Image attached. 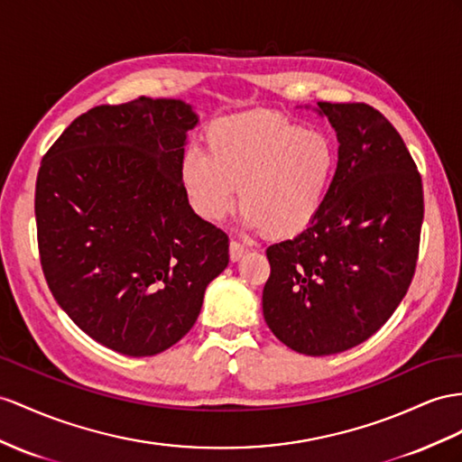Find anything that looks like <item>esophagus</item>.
<instances>
[{"label":"esophagus","mask_w":462,"mask_h":462,"mask_svg":"<svg viewBox=\"0 0 462 462\" xmlns=\"http://www.w3.org/2000/svg\"><path fill=\"white\" fill-rule=\"evenodd\" d=\"M245 254H247V247H245L244 244L236 242V240L230 242V259H232V262H240V259H242Z\"/></svg>","instance_id":"34e87169"}]
</instances>
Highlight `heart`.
<instances>
[{
	"label": "heart",
	"instance_id": "heart-1",
	"mask_svg": "<svg viewBox=\"0 0 462 462\" xmlns=\"http://www.w3.org/2000/svg\"><path fill=\"white\" fill-rule=\"evenodd\" d=\"M207 153L187 150L180 181L189 207L218 222L238 203L247 228L271 240L309 230L322 215L337 175V146L322 130L279 113L255 111L215 121Z\"/></svg>",
	"mask_w": 462,
	"mask_h": 462
}]
</instances>
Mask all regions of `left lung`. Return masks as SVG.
<instances>
[{"instance_id": "8db88e82", "label": "left lung", "mask_w": 462, "mask_h": 462, "mask_svg": "<svg viewBox=\"0 0 462 462\" xmlns=\"http://www.w3.org/2000/svg\"><path fill=\"white\" fill-rule=\"evenodd\" d=\"M337 134V175L322 215L267 247L263 318L287 347L347 351L381 329L416 271L423 189L404 140L365 103H318Z\"/></svg>"}]
</instances>
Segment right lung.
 Listing matches in <instances>:
<instances>
[{
    "mask_svg": "<svg viewBox=\"0 0 462 462\" xmlns=\"http://www.w3.org/2000/svg\"><path fill=\"white\" fill-rule=\"evenodd\" d=\"M197 123L181 99L99 105L41 162L34 217L52 297L89 337L128 357L177 344L228 265V236L195 215L180 181Z\"/></svg>",
    "mask_w": 462,
    "mask_h": 462,
    "instance_id": "add662e5",
    "label": "right lung"
}]
</instances>
